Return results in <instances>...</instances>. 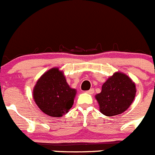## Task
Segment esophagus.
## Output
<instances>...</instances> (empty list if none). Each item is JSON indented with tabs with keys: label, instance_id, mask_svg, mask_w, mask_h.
Segmentation results:
<instances>
[{
	"label": "esophagus",
	"instance_id": "1",
	"mask_svg": "<svg viewBox=\"0 0 155 155\" xmlns=\"http://www.w3.org/2000/svg\"><path fill=\"white\" fill-rule=\"evenodd\" d=\"M94 89H93V88H91V89L90 90H88V91H86V92L87 93V94H92L93 93H94Z\"/></svg>",
	"mask_w": 155,
	"mask_h": 155
}]
</instances>
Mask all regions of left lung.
Masks as SVG:
<instances>
[{"label": "left lung", "mask_w": 155, "mask_h": 155, "mask_svg": "<svg viewBox=\"0 0 155 155\" xmlns=\"http://www.w3.org/2000/svg\"><path fill=\"white\" fill-rule=\"evenodd\" d=\"M136 95L135 83L127 74L116 72L102 84V91L95 95L99 110L106 116L125 112Z\"/></svg>", "instance_id": "8db88e82"}]
</instances>
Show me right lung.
I'll use <instances>...</instances> for the list:
<instances>
[{
	"label": "right lung",
	"instance_id": "right-lung-1",
	"mask_svg": "<svg viewBox=\"0 0 155 155\" xmlns=\"http://www.w3.org/2000/svg\"><path fill=\"white\" fill-rule=\"evenodd\" d=\"M76 93V90L68 84L64 72L54 68L37 81L33 98L42 113L53 117H61L72 107Z\"/></svg>",
	"mask_w": 155,
	"mask_h": 155
}]
</instances>
